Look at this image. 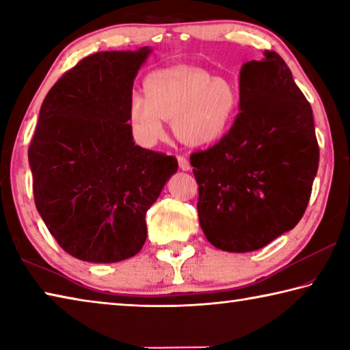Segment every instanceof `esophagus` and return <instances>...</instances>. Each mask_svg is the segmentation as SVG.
<instances>
[{
  "label": "esophagus",
  "mask_w": 350,
  "mask_h": 350,
  "mask_svg": "<svg viewBox=\"0 0 350 350\" xmlns=\"http://www.w3.org/2000/svg\"><path fill=\"white\" fill-rule=\"evenodd\" d=\"M177 162H179V168L183 170V171H188L189 168V161L185 157V156H177Z\"/></svg>",
  "instance_id": "34e87169"
}]
</instances>
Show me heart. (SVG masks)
Masks as SVG:
<instances>
[{
	"mask_svg": "<svg viewBox=\"0 0 350 350\" xmlns=\"http://www.w3.org/2000/svg\"><path fill=\"white\" fill-rule=\"evenodd\" d=\"M146 92L133 91L128 118L142 145L152 146L165 137V120L191 146H208L225 137L239 109V91L224 77L196 66H176L152 72Z\"/></svg>",
	"mask_w": 350,
	"mask_h": 350,
	"instance_id": "b5f03b06",
	"label": "heart"
}]
</instances>
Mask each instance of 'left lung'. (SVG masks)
<instances>
[{
    "label": "left lung",
    "instance_id": "obj_1",
    "mask_svg": "<svg viewBox=\"0 0 350 350\" xmlns=\"http://www.w3.org/2000/svg\"><path fill=\"white\" fill-rule=\"evenodd\" d=\"M239 109L225 137L189 162L205 238L221 250L247 253L301 221L319 148L310 103L276 52L242 66Z\"/></svg>",
    "mask_w": 350,
    "mask_h": 350
}]
</instances>
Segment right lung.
Wrapping results in <instances>:
<instances>
[{"label": "right lung", "mask_w": 350, "mask_h": 350, "mask_svg": "<svg viewBox=\"0 0 350 350\" xmlns=\"http://www.w3.org/2000/svg\"><path fill=\"white\" fill-rule=\"evenodd\" d=\"M150 47L97 52L47 92L29 146L33 199L64 252L109 264L137 254L145 215L177 159L133 142L128 102Z\"/></svg>", "instance_id": "right-lung-1"}]
</instances>
